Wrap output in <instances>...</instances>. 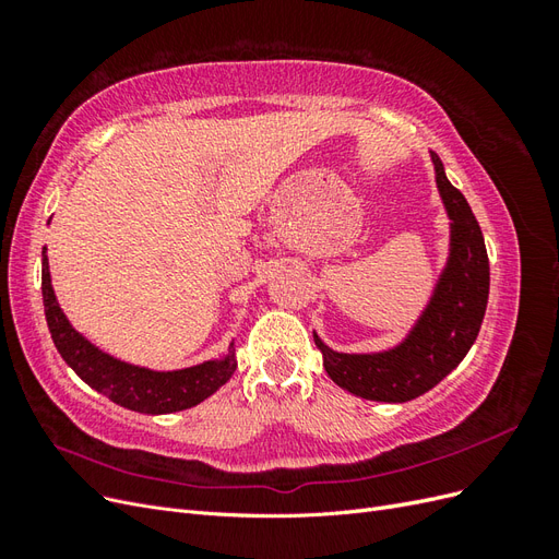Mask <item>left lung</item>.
Segmentation results:
<instances>
[{"instance_id": "1", "label": "left lung", "mask_w": 559, "mask_h": 559, "mask_svg": "<svg viewBox=\"0 0 559 559\" xmlns=\"http://www.w3.org/2000/svg\"><path fill=\"white\" fill-rule=\"evenodd\" d=\"M431 158L452 224L450 259L427 310L401 345L378 354L333 352L314 333L329 378L368 401L405 403L429 392L466 357L485 317L489 259L483 230L462 191L448 181L441 158Z\"/></svg>"}]
</instances>
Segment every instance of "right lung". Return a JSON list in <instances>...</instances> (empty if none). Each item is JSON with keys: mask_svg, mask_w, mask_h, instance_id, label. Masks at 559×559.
I'll list each match as a JSON object with an SVG mask.
<instances>
[{"mask_svg": "<svg viewBox=\"0 0 559 559\" xmlns=\"http://www.w3.org/2000/svg\"><path fill=\"white\" fill-rule=\"evenodd\" d=\"M41 296L50 337H53L67 366L95 392L105 394L109 401L123 405L128 411L167 415L193 408L200 401L212 396L218 386L226 384L233 378L235 368H238L233 345L228 357L222 361H205L191 368L167 370V373L109 357V354L97 349L81 333H76L60 310L53 286H50L46 247L41 251Z\"/></svg>", "mask_w": 559, "mask_h": 559, "instance_id": "1", "label": "right lung"}]
</instances>
